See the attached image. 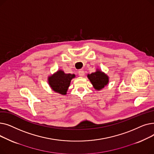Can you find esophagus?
<instances>
[{
  "label": "esophagus",
  "instance_id": "1",
  "mask_svg": "<svg viewBox=\"0 0 154 154\" xmlns=\"http://www.w3.org/2000/svg\"><path fill=\"white\" fill-rule=\"evenodd\" d=\"M84 74H85V72H84V71L83 70H80L79 71V75L80 76L83 77V76L84 75Z\"/></svg>",
  "mask_w": 154,
  "mask_h": 154
}]
</instances>
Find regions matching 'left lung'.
Masks as SVG:
<instances>
[{"label": "left lung", "instance_id": "left-lung-1", "mask_svg": "<svg viewBox=\"0 0 154 154\" xmlns=\"http://www.w3.org/2000/svg\"><path fill=\"white\" fill-rule=\"evenodd\" d=\"M87 77L90 80L95 89L97 91L102 89L109 83L108 75L99 69H97L96 72L91 74H88Z\"/></svg>", "mask_w": 154, "mask_h": 154}]
</instances>
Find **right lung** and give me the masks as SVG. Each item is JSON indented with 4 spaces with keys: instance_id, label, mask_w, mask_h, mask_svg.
Here are the masks:
<instances>
[{
    "instance_id": "obj_1",
    "label": "right lung",
    "mask_w": 154,
    "mask_h": 154,
    "mask_svg": "<svg viewBox=\"0 0 154 154\" xmlns=\"http://www.w3.org/2000/svg\"><path fill=\"white\" fill-rule=\"evenodd\" d=\"M75 77L74 74H65L63 70H59L48 77V82L54 92L66 95L71 80Z\"/></svg>"
}]
</instances>
